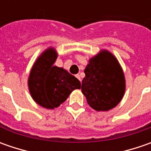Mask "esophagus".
I'll list each match as a JSON object with an SVG mask.
<instances>
[{"label": "esophagus", "instance_id": "esophagus-1", "mask_svg": "<svg viewBox=\"0 0 151 151\" xmlns=\"http://www.w3.org/2000/svg\"><path fill=\"white\" fill-rule=\"evenodd\" d=\"M76 78L78 79L79 81H81V76H80V75H76Z\"/></svg>", "mask_w": 151, "mask_h": 151}]
</instances>
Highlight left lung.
Wrapping results in <instances>:
<instances>
[{
    "label": "left lung",
    "instance_id": "1",
    "mask_svg": "<svg viewBox=\"0 0 151 151\" xmlns=\"http://www.w3.org/2000/svg\"><path fill=\"white\" fill-rule=\"evenodd\" d=\"M84 72L81 91L89 106L96 111L116 107L125 91L124 76L116 58L102 51L91 59Z\"/></svg>",
    "mask_w": 151,
    "mask_h": 151
}]
</instances>
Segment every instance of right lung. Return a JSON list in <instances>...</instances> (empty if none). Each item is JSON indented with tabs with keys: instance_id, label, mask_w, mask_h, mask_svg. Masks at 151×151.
I'll return each instance as SVG.
<instances>
[{
	"instance_id": "1",
	"label": "right lung",
	"mask_w": 151,
	"mask_h": 151,
	"mask_svg": "<svg viewBox=\"0 0 151 151\" xmlns=\"http://www.w3.org/2000/svg\"><path fill=\"white\" fill-rule=\"evenodd\" d=\"M56 59L55 50H46L33 65L28 79L33 100L49 109L59 107L72 91L81 88L78 79L63 68L53 65Z\"/></svg>"
}]
</instances>
